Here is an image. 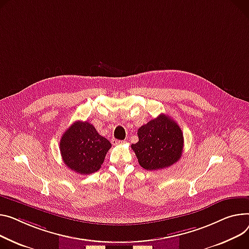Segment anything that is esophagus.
<instances>
[{
  "label": "esophagus",
  "instance_id": "1",
  "mask_svg": "<svg viewBox=\"0 0 249 249\" xmlns=\"http://www.w3.org/2000/svg\"><path fill=\"white\" fill-rule=\"evenodd\" d=\"M124 143H125V141H123V140H116V139L112 140L113 145H119V144H124Z\"/></svg>",
  "mask_w": 249,
  "mask_h": 249
}]
</instances>
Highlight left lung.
<instances>
[{
	"instance_id": "left-lung-1",
	"label": "left lung",
	"mask_w": 249,
	"mask_h": 249,
	"mask_svg": "<svg viewBox=\"0 0 249 249\" xmlns=\"http://www.w3.org/2000/svg\"><path fill=\"white\" fill-rule=\"evenodd\" d=\"M138 142L131 148L140 166L160 170L176 163L183 151V133L168 115L161 114L138 129Z\"/></svg>"
}]
</instances>
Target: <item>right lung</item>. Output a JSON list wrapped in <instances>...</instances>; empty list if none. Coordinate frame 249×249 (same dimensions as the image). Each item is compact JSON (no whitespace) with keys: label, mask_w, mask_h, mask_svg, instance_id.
Here are the masks:
<instances>
[{"label":"right lung","mask_w":249,"mask_h":249,"mask_svg":"<svg viewBox=\"0 0 249 249\" xmlns=\"http://www.w3.org/2000/svg\"><path fill=\"white\" fill-rule=\"evenodd\" d=\"M111 148L109 140L98 133L89 122H74L60 140L63 161L71 170L82 174H92L100 169Z\"/></svg>","instance_id":"obj_1"}]
</instances>
